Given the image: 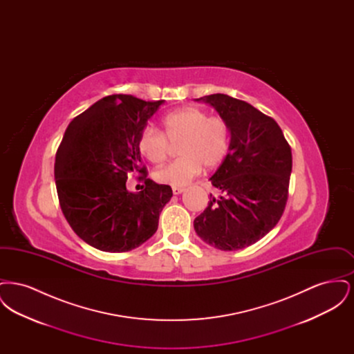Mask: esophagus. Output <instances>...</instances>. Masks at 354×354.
Instances as JSON below:
<instances>
[{"label": "esophagus", "mask_w": 354, "mask_h": 354, "mask_svg": "<svg viewBox=\"0 0 354 354\" xmlns=\"http://www.w3.org/2000/svg\"><path fill=\"white\" fill-rule=\"evenodd\" d=\"M183 191H185V187H176V185L172 187V192H174L175 195H179V194H182Z\"/></svg>", "instance_id": "obj_1"}]
</instances>
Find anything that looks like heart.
<instances>
[{
    "label": "heart",
    "mask_w": 354,
    "mask_h": 354,
    "mask_svg": "<svg viewBox=\"0 0 354 354\" xmlns=\"http://www.w3.org/2000/svg\"><path fill=\"white\" fill-rule=\"evenodd\" d=\"M162 133L146 127L138 138V150L152 165L163 163L171 145H179V159L153 172V179L163 185H185L203 169H216L225 160L231 147V131L227 120L211 115L199 107H183L166 114Z\"/></svg>",
    "instance_id": "b5f03b06"
}]
</instances>
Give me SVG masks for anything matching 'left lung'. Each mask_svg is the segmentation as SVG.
Returning <instances> with one entry per match:
<instances>
[{
	"label": "left lung",
	"instance_id": "left-lung-1",
	"mask_svg": "<svg viewBox=\"0 0 354 354\" xmlns=\"http://www.w3.org/2000/svg\"><path fill=\"white\" fill-rule=\"evenodd\" d=\"M196 101L209 103L225 119L231 147L211 176L219 192L194 220L199 237L221 251L250 247L267 235L284 214L292 151L280 126L252 104L225 94Z\"/></svg>",
	"mask_w": 354,
	"mask_h": 354
}]
</instances>
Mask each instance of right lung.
<instances>
[{
  "label": "right lung",
  "instance_id": "right-lung-1",
  "mask_svg": "<svg viewBox=\"0 0 354 354\" xmlns=\"http://www.w3.org/2000/svg\"><path fill=\"white\" fill-rule=\"evenodd\" d=\"M160 101L113 94L73 119L55 153L54 178L61 209L73 231L104 252H127L158 230L172 189L147 179L138 138ZM137 175L139 193L125 188Z\"/></svg>",
  "mask_w": 354,
  "mask_h": 354
}]
</instances>
